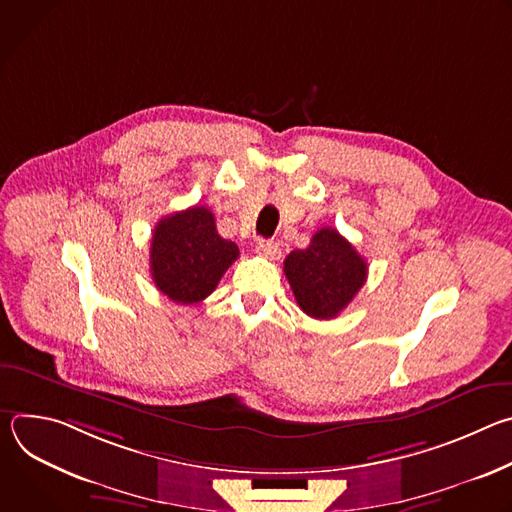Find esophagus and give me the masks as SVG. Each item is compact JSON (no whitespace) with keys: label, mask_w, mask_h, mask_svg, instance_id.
<instances>
[{"label":"esophagus","mask_w":512,"mask_h":512,"mask_svg":"<svg viewBox=\"0 0 512 512\" xmlns=\"http://www.w3.org/2000/svg\"><path fill=\"white\" fill-rule=\"evenodd\" d=\"M257 253L261 255V257H267V259H279V255H281V251H279V247H277V243H273V241H265V239H261L259 243H257Z\"/></svg>","instance_id":"esophagus-1"}]
</instances>
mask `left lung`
Returning <instances> with one entry per match:
<instances>
[{"label": "left lung", "mask_w": 512, "mask_h": 512, "mask_svg": "<svg viewBox=\"0 0 512 512\" xmlns=\"http://www.w3.org/2000/svg\"><path fill=\"white\" fill-rule=\"evenodd\" d=\"M367 261L332 227L320 229L306 249L291 251L283 273L298 306L316 320L336 318L367 281Z\"/></svg>", "instance_id": "8db88e82"}]
</instances>
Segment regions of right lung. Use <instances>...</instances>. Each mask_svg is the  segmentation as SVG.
Wrapping results in <instances>:
<instances>
[{
  "mask_svg": "<svg viewBox=\"0 0 512 512\" xmlns=\"http://www.w3.org/2000/svg\"><path fill=\"white\" fill-rule=\"evenodd\" d=\"M237 257L239 247L218 235L214 214L206 206L164 216L152 235V279L176 304L208 298Z\"/></svg>",
  "mask_w": 512,
  "mask_h": 512,
  "instance_id": "right-lung-1",
  "label": "right lung"
}]
</instances>
